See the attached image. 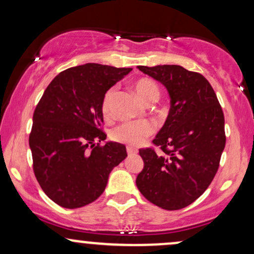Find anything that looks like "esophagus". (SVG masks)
Here are the masks:
<instances>
[{
    "mask_svg": "<svg viewBox=\"0 0 254 254\" xmlns=\"http://www.w3.org/2000/svg\"><path fill=\"white\" fill-rule=\"evenodd\" d=\"M127 151L129 155H136L137 154V149H135V148L132 147H127Z\"/></svg>",
    "mask_w": 254,
    "mask_h": 254,
    "instance_id": "34e87169",
    "label": "esophagus"
}]
</instances>
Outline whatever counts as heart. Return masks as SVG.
Here are the masks:
<instances>
[{
	"mask_svg": "<svg viewBox=\"0 0 254 254\" xmlns=\"http://www.w3.org/2000/svg\"><path fill=\"white\" fill-rule=\"evenodd\" d=\"M133 89H135L139 100L144 104L153 103V101L155 103L160 97L159 87L150 78H139L133 84ZM113 95H115V89L107 90V93L105 94L103 105H101L104 117H110L111 101H112ZM153 132L154 125L150 122H127L113 129L112 138L115 141L122 142V143L137 147V145L143 143L144 139Z\"/></svg>",
	"mask_w": 254,
	"mask_h": 254,
	"instance_id": "heart-1",
	"label": "heart"
}]
</instances>
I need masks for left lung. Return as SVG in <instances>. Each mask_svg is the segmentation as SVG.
Wrapping results in <instances>:
<instances>
[{
  "label": "left lung",
  "instance_id": "1",
  "mask_svg": "<svg viewBox=\"0 0 254 254\" xmlns=\"http://www.w3.org/2000/svg\"><path fill=\"white\" fill-rule=\"evenodd\" d=\"M137 68L164 84L171 109L153 139L162 153L139 149L144 167L136 185L149 202L179 210L202 196L218 170L226 145L223 111L211 84L198 72L168 64Z\"/></svg>",
  "mask_w": 254,
  "mask_h": 254
}]
</instances>
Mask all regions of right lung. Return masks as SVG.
Instances as JSON below:
<instances>
[{
	"instance_id": "obj_1",
	"label": "right lung",
	"mask_w": 254,
	"mask_h": 254,
	"mask_svg": "<svg viewBox=\"0 0 254 254\" xmlns=\"http://www.w3.org/2000/svg\"><path fill=\"white\" fill-rule=\"evenodd\" d=\"M132 70L98 63L57 75L33 113L30 148L33 171L45 194L66 209L94 202L105 191L111 171L127 156L100 129L106 92Z\"/></svg>"
}]
</instances>
